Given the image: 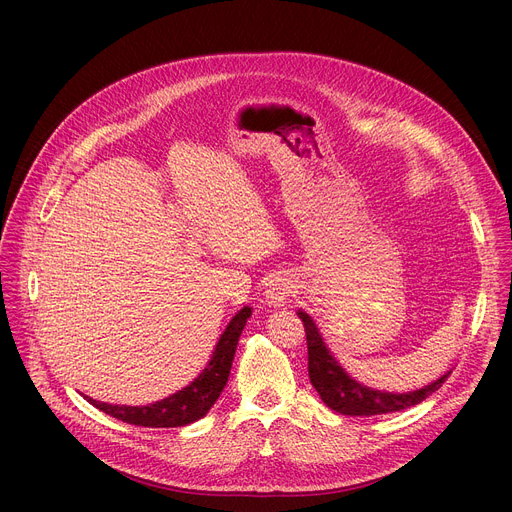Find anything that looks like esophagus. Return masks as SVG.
<instances>
[{"label": "esophagus", "mask_w": 512, "mask_h": 512, "mask_svg": "<svg viewBox=\"0 0 512 512\" xmlns=\"http://www.w3.org/2000/svg\"><path fill=\"white\" fill-rule=\"evenodd\" d=\"M289 296H291V281L287 275L277 273L267 281L265 287V300L269 306L273 308H281L289 304Z\"/></svg>", "instance_id": "esophagus-1"}]
</instances>
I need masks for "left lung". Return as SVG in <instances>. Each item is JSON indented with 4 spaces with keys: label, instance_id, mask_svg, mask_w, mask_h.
<instances>
[{
    "label": "left lung",
    "instance_id": "obj_1",
    "mask_svg": "<svg viewBox=\"0 0 512 512\" xmlns=\"http://www.w3.org/2000/svg\"><path fill=\"white\" fill-rule=\"evenodd\" d=\"M298 316L304 322L306 328V340H308V373L310 383L322 397V401L342 415H383L401 411L407 407H413L421 401H425L431 393H435L448 381L450 373L442 375L437 381L409 393H389L371 389L354 381L342 367L338 360L332 356L328 346L324 344V338L316 326V322L302 310H298Z\"/></svg>",
    "mask_w": 512,
    "mask_h": 512
}]
</instances>
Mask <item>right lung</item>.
<instances>
[{"label": "right lung", "instance_id": "add662e5", "mask_svg": "<svg viewBox=\"0 0 512 512\" xmlns=\"http://www.w3.org/2000/svg\"><path fill=\"white\" fill-rule=\"evenodd\" d=\"M251 316V308L245 306L239 310L225 332L221 334L216 342V348L206 364V369L182 391L150 403V405H141V407H131V405H109L103 401H95L91 397H85L91 405L101 409L103 413L121 419L131 425H141V427H182L188 423L198 421L208 413V409L216 403V399L221 397L229 373L233 367V358L235 350L239 344V336L247 324V318Z\"/></svg>", "mask_w": 512, "mask_h": 512}]
</instances>
